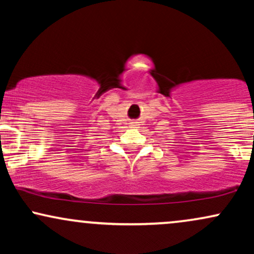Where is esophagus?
<instances>
[{"mask_svg":"<svg viewBox=\"0 0 254 254\" xmlns=\"http://www.w3.org/2000/svg\"><path fill=\"white\" fill-rule=\"evenodd\" d=\"M132 125H137V124L136 123H132Z\"/></svg>","mask_w":254,"mask_h":254,"instance_id":"obj_1","label":"esophagus"}]
</instances>
